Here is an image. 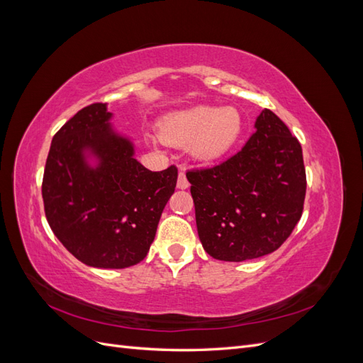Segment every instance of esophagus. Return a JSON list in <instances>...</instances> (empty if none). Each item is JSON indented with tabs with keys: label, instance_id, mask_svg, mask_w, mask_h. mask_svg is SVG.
Instances as JSON below:
<instances>
[{
	"label": "esophagus",
	"instance_id": "obj_1",
	"mask_svg": "<svg viewBox=\"0 0 363 363\" xmlns=\"http://www.w3.org/2000/svg\"><path fill=\"white\" fill-rule=\"evenodd\" d=\"M177 188H179V189H188V188H189V182H188V179H186L184 171H180V174H179Z\"/></svg>",
	"mask_w": 363,
	"mask_h": 363
}]
</instances>
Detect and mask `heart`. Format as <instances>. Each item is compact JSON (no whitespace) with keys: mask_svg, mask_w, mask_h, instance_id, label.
Segmentation results:
<instances>
[{"mask_svg":"<svg viewBox=\"0 0 363 363\" xmlns=\"http://www.w3.org/2000/svg\"><path fill=\"white\" fill-rule=\"evenodd\" d=\"M160 136L172 145H188L200 162H213L232 150L242 131L236 107L196 106L172 112L160 121Z\"/></svg>","mask_w":363,"mask_h":363,"instance_id":"b5f03b06","label":"heart"}]
</instances>
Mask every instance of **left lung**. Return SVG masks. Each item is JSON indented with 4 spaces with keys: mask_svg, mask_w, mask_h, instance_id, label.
I'll list each match as a JSON object with an SVG mask.
<instances>
[{
    "mask_svg": "<svg viewBox=\"0 0 363 363\" xmlns=\"http://www.w3.org/2000/svg\"><path fill=\"white\" fill-rule=\"evenodd\" d=\"M244 148L207 169L186 172L199 236L207 255L225 262L276 251L300 221L306 169L300 142L268 108Z\"/></svg>",
    "mask_w": 363,
    "mask_h": 363,
    "instance_id": "8db88e82",
    "label": "left lung"
}]
</instances>
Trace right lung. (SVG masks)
<instances>
[{
  "label": "right lung",
  "mask_w": 363,
  "mask_h": 363,
  "mask_svg": "<svg viewBox=\"0 0 363 363\" xmlns=\"http://www.w3.org/2000/svg\"><path fill=\"white\" fill-rule=\"evenodd\" d=\"M111 119L107 104L95 103L54 135L42 199L52 233L74 257L121 269L145 259L179 174L174 164L157 172L140 164Z\"/></svg>",
  "instance_id": "obj_1"
}]
</instances>
